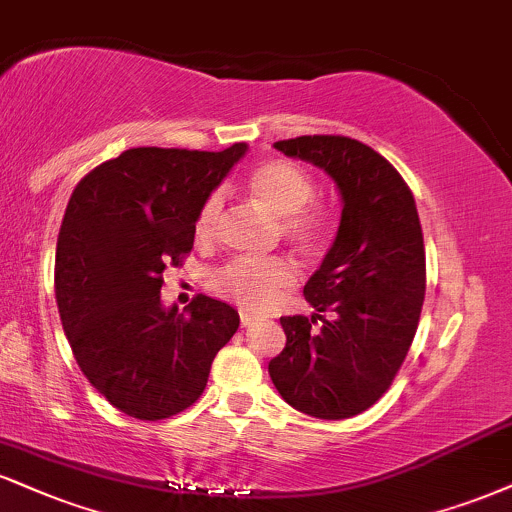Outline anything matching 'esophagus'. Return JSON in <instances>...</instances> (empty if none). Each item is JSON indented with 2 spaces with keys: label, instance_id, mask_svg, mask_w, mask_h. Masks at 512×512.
<instances>
[{
  "label": "esophagus",
  "instance_id": "1",
  "mask_svg": "<svg viewBox=\"0 0 512 512\" xmlns=\"http://www.w3.org/2000/svg\"><path fill=\"white\" fill-rule=\"evenodd\" d=\"M252 322H255V317L250 312H240V326H250Z\"/></svg>",
  "mask_w": 512,
  "mask_h": 512
}]
</instances>
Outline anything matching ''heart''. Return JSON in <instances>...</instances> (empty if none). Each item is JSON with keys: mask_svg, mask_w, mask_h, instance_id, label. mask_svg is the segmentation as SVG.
Here are the masks:
<instances>
[{"mask_svg": "<svg viewBox=\"0 0 512 512\" xmlns=\"http://www.w3.org/2000/svg\"><path fill=\"white\" fill-rule=\"evenodd\" d=\"M250 195L260 205L281 219V233L300 250L312 252L324 236V214L310 207L315 197V181L298 164L272 159L252 171L248 178ZM221 214V195L205 197L195 214L193 233L200 243L212 240ZM293 267L279 257L269 260H233L214 276V288L224 298L245 307V310H264L279 298L283 288L293 283Z\"/></svg>", "mask_w": 512, "mask_h": 512, "instance_id": "obj_1", "label": "heart"}]
</instances>
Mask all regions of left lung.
Wrapping results in <instances>:
<instances>
[{"label": "left lung", "instance_id": "8db88e82", "mask_svg": "<svg viewBox=\"0 0 512 512\" xmlns=\"http://www.w3.org/2000/svg\"><path fill=\"white\" fill-rule=\"evenodd\" d=\"M274 147L319 166L343 209L334 243L305 283L315 315L281 317L286 348L269 362V377L291 408L346 420L384 396L420 322L424 240L415 197L360 140L300 135Z\"/></svg>", "mask_w": 512, "mask_h": 512}]
</instances>
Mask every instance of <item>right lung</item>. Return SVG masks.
Returning <instances> with one entry per match:
<instances>
[{
    "label": "right lung",
    "instance_id": "obj_1",
    "mask_svg": "<svg viewBox=\"0 0 512 512\" xmlns=\"http://www.w3.org/2000/svg\"><path fill=\"white\" fill-rule=\"evenodd\" d=\"M248 152L133 147L73 190L57 240L54 291L80 372L114 408L164 420L190 408L240 319L197 295L162 303V272L193 250L195 214Z\"/></svg>",
    "mask_w": 512,
    "mask_h": 512
}]
</instances>
